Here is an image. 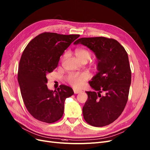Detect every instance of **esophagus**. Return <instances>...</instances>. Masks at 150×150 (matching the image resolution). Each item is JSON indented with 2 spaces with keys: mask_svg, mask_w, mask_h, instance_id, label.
Returning <instances> with one entry per match:
<instances>
[{
  "mask_svg": "<svg viewBox=\"0 0 150 150\" xmlns=\"http://www.w3.org/2000/svg\"><path fill=\"white\" fill-rule=\"evenodd\" d=\"M74 92L75 94H79V93H80L82 92L81 90H76V89H74Z\"/></svg>",
  "mask_w": 150,
  "mask_h": 150,
  "instance_id": "esophagus-1",
  "label": "esophagus"
}]
</instances>
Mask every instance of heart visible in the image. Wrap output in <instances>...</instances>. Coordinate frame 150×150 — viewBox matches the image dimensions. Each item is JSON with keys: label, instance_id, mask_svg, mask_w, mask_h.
Masks as SVG:
<instances>
[{"label": "heart", "instance_id": "1", "mask_svg": "<svg viewBox=\"0 0 150 150\" xmlns=\"http://www.w3.org/2000/svg\"><path fill=\"white\" fill-rule=\"evenodd\" d=\"M75 55L76 57L80 61L83 60H88L91 57V53L85 49H76L75 50ZM67 57L65 54L62 60H64ZM89 74L86 72L83 73H71L67 76V80L71 85L75 87H80L83 85L84 82L89 79Z\"/></svg>", "mask_w": 150, "mask_h": 150}]
</instances>
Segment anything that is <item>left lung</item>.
Returning a JSON list of instances; mask_svg holds the SVG:
<instances>
[{"mask_svg":"<svg viewBox=\"0 0 150 150\" xmlns=\"http://www.w3.org/2000/svg\"><path fill=\"white\" fill-rule=\"evenodd\" d=\"M74 44L86 46L98 59V72L89 81L95 91L86 92L83 117L94 127L108 125L119 117L128 100L132 75L128 54L111 38H81Z\"/></svg>","mask_w":150,"mask_h":150,"instance_id":"left-lung-1","label":"left lung"}]
</instances>
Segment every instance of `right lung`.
Returning <instances> with one entry per match:
<instances>
[{
    "label": "right lung",
    "mask_w": 150,
    "mask_h": 150,
    "mask_svg": "<svg viewBox=\"0 0 150 150\" xmlns=\"http://www.w3.org/2000/svg\"><path fill=\"white\" fill-rule=\"evenodd\" d=\"M79 36L43 33L33 39L22 54L18 81L28 111L36 119L51 124L62 117L65 99L74 92L64 85L57 90H49L46 76L57 67L60 55Z\"/></svg>",
    "instance_id": "right-lung-1"
}]
</instances>
